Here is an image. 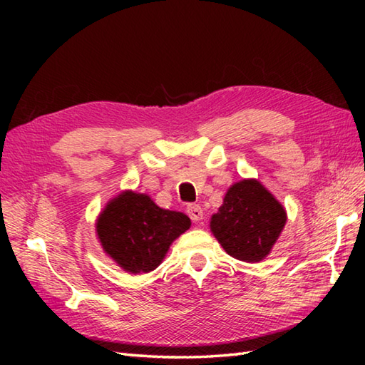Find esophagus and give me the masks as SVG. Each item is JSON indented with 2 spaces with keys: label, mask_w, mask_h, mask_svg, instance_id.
<instances>
[{
  "label": "esophagus",
  "mask_w": 365,
  "mask_h": 365,
  "mask_svg": "<svg viewBox=\"0 0 365 365\" xmlns=\"http://www.w3.org/2000/svg\"><path fill=\"white\" fill-rule=\"evenodd\" d=\"M187 213L190 215V218L195 222H199V221L204 220V210L197 204H190L187 207Z\"/></svg>",
  "instance_id": "1"
}]
</instances>
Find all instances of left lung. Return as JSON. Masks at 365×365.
<instances>
[{
	"instance_id": "obj_1",
	"label": "left lung",
	"mask_w": 365,
	"mask_h": 365,
	"mask_svg": "<svg viewBox=\"0 0 365 365\" xmlns=\"http://www.w3.org/2000/svg\"><path fill=\"white\" fill-rule=\"evenodd\" d=\"M285 222L284 205L259 180L243 178L227 190L210 230L232 257L255 263L273 250Z\"/></svg>"
}]
</instances>
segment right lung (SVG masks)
Wrapping results in <instances>:
<instances>
[{
  "label": "right lung",
  "instance_id": "add662e5",
  "mask_svg": "<svg viewBox=\"0 0 365 365\" xmlns=\"http://www.w3.org/2000/svg\"><path fill=\"white\" fill-rule=\"evenodd\" d=\"M191 226L182 212L166 210L150 196L131 190L113 197L97 216L96 234L103 252L131 274L150 273L169 246Z\"/></svg>",
  "mask_w": 365,
  "mask_h": 365
}]
</instances>
